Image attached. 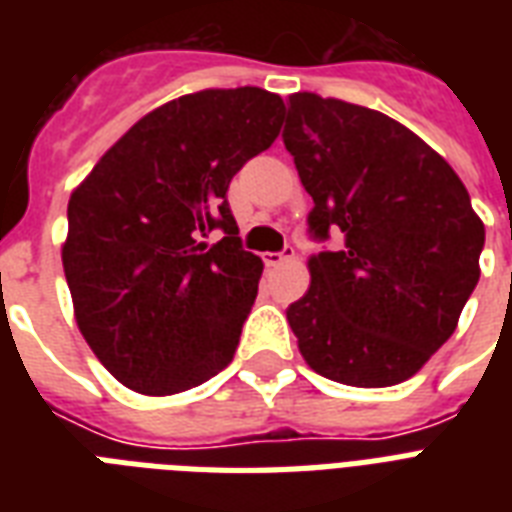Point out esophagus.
Masks as SVG:
<instances>
[{
  "mask_svg": "<svg viewBox=\"0 0 512 512\" xmlns=\"http://www.w3.org/2000/svg\"><path fill=\"white\" fill-rule=\"evenodd\" d=\"M263 260L268 268H276V265H284V263H289V260H295V249L287 247L284 252H265Z\"/></svg>",
  "mask_w": 512,
  "mask_h": 512,
  "instance_id": "esophagus-1",
  "label": "esophagus"
}]
</instances>
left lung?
Segmentation results:
<instances>
[{"instance_id":"obj_1","label":"left lung","mask_w":512,"mask_h":512,"mask_svg":"<svg viewBox=\"0 0 512 512\" xmlns=\"http://www.w3.org/2000/svg\"><path fill=\"white\" fill-rule=\"evenodd\" d=\"M284 146L311 193V287L287 308L305 364L353 388L409 380L457 329L484 223L444 156L396 119L316 92L287 100Z\"/></svg>"}]
</instances>
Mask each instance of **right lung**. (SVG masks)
Wrapping results in <instances>:
<instances>
[{
  "label": "right lung",
  "mask_w": 512,
  "mask_h": 512,
  "mask_svg": "<svg viewBox=\"0 0 512 512\" xmlns=\"http://www.w3.org/2000/svg\"><path fill=\"white\" fill-rule=\"evenodd\" d=\"M284 100L199 90L132 124L68 199L60 249L76 327L143 396H175L231 364L263 260L241 249L225 193L279 138ZM212 227L226 236L203 241Z\"/></svg>",
  "instance_id": "right-lung-1"
}]
</instances>
